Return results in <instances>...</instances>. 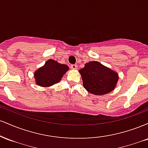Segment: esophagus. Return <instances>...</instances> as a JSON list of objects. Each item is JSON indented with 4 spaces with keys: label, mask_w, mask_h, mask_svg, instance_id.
Returning a JSON list of instances; mask_svg holds the SVG:
<instances>
[{
    "label": "esophagus",
    "mask_w": 148,
    "mask_h": 148,
    "mask_svg": "<svg viewBox=\"0 0 148 148\" xmlns=\"http://www.w3.org/2000/svg\"><path fill=\"white\" fill-rule=\"evenodd\" d=\"M71 69H77V65H76V64H72V65H71Z\"/></svg>",
    "instance_id": "obj_1"
}]
</instances>
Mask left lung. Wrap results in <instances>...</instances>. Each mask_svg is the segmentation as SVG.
Here are the masks:
<instances>
[{"mask_svg": "<svg viewBox=\"0 0 148 148\" xmlns=\"http://www.w3.org/2000/svg\"><path fill=\"white\" fill-rule=\"evenodd\" d=\"M79 72L85 89L95 95H103L113 91L119 79L118 73L97 61L87 62Z\"/></svg>", "mask_w": 148, "mask_h": 148, "instance_id": "left-lung-1", "label": "left lung"}]
</instances>
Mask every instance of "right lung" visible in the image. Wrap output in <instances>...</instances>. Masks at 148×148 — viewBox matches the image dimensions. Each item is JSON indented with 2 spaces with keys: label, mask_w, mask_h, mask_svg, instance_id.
Returning <instances> with one entry per match:
<instances>
[{
  "label": "right lung",
  "mask_w": 148,
  "mask_h": 148,
  "mask_svg": "<svg viewBox=\"0 0 148 148\" xmlns=\"http://www.w3.org/2000/svg\"><path fill=\"white\" fill-rule=\"evenodd\" d=\"M68 70L69 67L67 64H60L53 59H49L42 67L34 72L35 83L41 87H50L60 82Z\"/></svg>",
  "instance_id": "1"
}]
</instances>
